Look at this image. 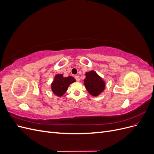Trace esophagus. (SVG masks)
I'll list each match as a JSON object with an SVG mask.
<instances>
[{"mask_svg": "<svg viewBox=\"0 0 154 154\" xmlns=\"http://www.w3.org/2000/svg\"><path fill=\"white\" fill-rule=\"evenodd\" d=\"M74 78H75L77 82H80V77H79L78 76H74Z\"/></svg>", "mask_w": 154, "mask_h": 154, "instance_id": "obj_1", "label": "esophagus"}]
</instances>
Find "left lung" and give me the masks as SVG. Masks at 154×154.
Wrapping results in <instances>:
<instances>
[{
    "mask_svg": "<svg viewBox=\"0 0 154 154\" xmlns=\"http://www.w3.org/2000/svg\"><path fill=\"white\" fill-rule=\"evenodd\" d=\"M84 85L87 91L93 96L100 95L105 88V82L95 71H91L85 73Z\"/></svg>",
    "mask_w": 154,
    "mask_h": 154,
    "instance_id": "left-lung-1",
    "label": "left lung"
}]
</instances>
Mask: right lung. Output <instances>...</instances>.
<instances>
[{"label": "right lung", "mask_w": 154, "mask_h": 154, "mask_svg": "<svg viewBox=\"0 0 154 154\" xmlns=\"http://www.w3.org/2000/svg\"><path fill=\"white\" fill-rule=\"evenodd\" d=\"M75 82L76 80L72 76L63 77L62 74H57L51 83V90L55 95L61 97L66 93L69 85Z\"/></svg>", "instance_id": "right-lung-1"}]
</instances>
